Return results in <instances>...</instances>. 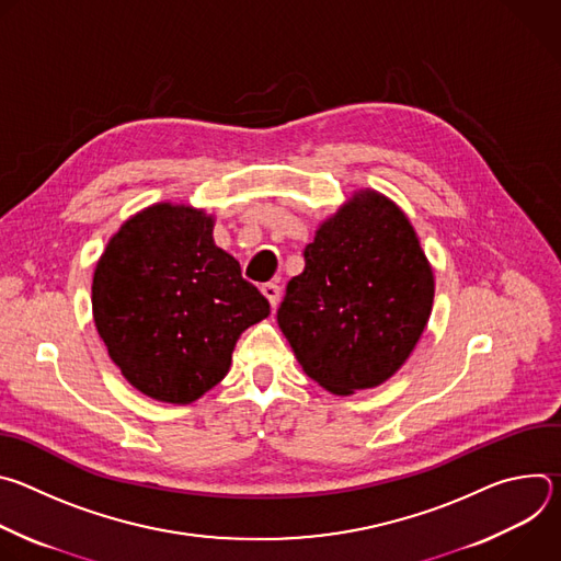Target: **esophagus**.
Segmentation results:
<instances>
[{
	"label": "esophagus",
	"mask_w": 561,
	"mask_h": 561,
	"mask_svg": "<svg viewBox=\"0 0 561 561\" xmlns=\"http://www.w3.org/2000/svg\"><path fill=\"white\" fill-rule=\"evenodd\" d=\"M262 293H264V297L271 301V306H273V308L279 304V295H282V288H279L277 284H273V282H268V284H262Z\"/></svg>",
	"instance_id": "1"
}]
</instances>
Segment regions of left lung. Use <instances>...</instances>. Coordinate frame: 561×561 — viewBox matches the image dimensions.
I'll return each mask as SVG.
<instances>
[{"label":"left lung","instance_id":"obj_1","mask_svg":"<svg viewBox=\"0 0 561 561\" xmlns=\"http://www.w3.org/2000/svg\"><path fill=\"white\" fill-rule=\"evenodd\" d=\"M277 324L304 373L333 394L390 379L415 351L435 277L420 237L386 195L362 188L314 230Z\"/></svg>","mask_w":561,"mask_h":561}]
</instances>
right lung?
<instances>
[{
  "label": "right lung",
  "instance_id": "obj_1",
  "mask_svg": "<svg viewBox=\"0 0 561 561\" xmlns=\"http://www.w3.org/2000/svg\"><path fill=\"white\" fill-rule=\"evenodd\" d=\"M213 226L204 208L146 206L95 266L98 333L126 381L157 402L193 404L226 377L239 335L271 314Z\"/></svg>",
  "mask_w": 561,
  "mask_h": 561
}]
</instances>
